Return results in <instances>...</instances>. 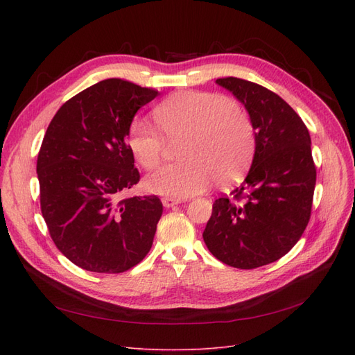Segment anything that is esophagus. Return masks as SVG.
Listing matches in <instances>:
<instances>
[{
	"label": "esophagus",
	"mask_w": 355,
	"mask_h": 355,
	"mask_svg": "<svg viewBox=\"0 0 355 355\" xmlns=\"http://www.w3.org/2000/svg\"><path fill=\"white\" fill-rule=\"evenodd\" d=\"M161 201H163V206H164L166 209L175 207V206H178V204H180V202H182L180 200H176V198H168V197L163 198V200H161Z\"/></svg>",
	"instance_id": "esophagus-1"
}]
</instances>
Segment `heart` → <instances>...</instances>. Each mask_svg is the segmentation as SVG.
Segmentation results:
<instances>
[{"label": "heart", "mask_w": 355, "mask_h": 355, "mask_svg": "<svg viewBox=\"0 0 355 355\" xmlns=\"http://www.w3.org/2000/svg\"><path fill=\"white\" fill-rule=\"evenodd\" d=\"M155 121L166 139L145 118H136L127 132V146L139 166L154 168L166 141L184 139L180 163L166 164L145 178V188L168 198H188L206 191L214 178H237L254 151L250 118L230 99L216 93L180 92L159 103Z\"/></svg>", "instance_id": "obj_1"}]
</instances>
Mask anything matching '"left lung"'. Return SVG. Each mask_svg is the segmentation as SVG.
<instances>
[{
    "mask_svg": "<svg viewBox=\"0 0 355 355\" xmlns=\"http://www.w3.org/2000/svg\"><path fill=\"white\" fill-rule=\"evenodd\" d=\"M249 114L254 155L243 184L213 202L202 232L210 253L241 270L268 265L299 241L311 216L315 166L308 128L280 96L241 78H218Z\"/></svg>",
    "mask_w": 355,
    "mask_h": 355,
    "instance_id": "obj_1",
    "label": "left lung"
}]
</instances>
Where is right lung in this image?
<instances>
[{
  "label": "right lung",
  "mask_w": 355,
  "mask_h": 355,
  "mask_svg": "<svg viewBox=\"0 0 355 355\" xmlns=\"http://www.w3.org/2000/svg\"><path fill=\"white\" fill-rule=\"evenodd\" d=\"M158 92L103 80L60 106L37 159L40 202L51 240L85 271L118 274L151 249L163 204L157 196L121 200L139 182L127 132Z\"/></svg>",
  "instance_id": "1"
}]
</instances>
